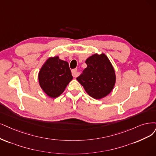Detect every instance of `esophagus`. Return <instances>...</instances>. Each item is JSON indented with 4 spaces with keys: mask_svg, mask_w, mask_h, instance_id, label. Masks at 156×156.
I'll return each mask as SVG.
<instances>
[{
    "mask_svg": "<svg viewBox=\"0 0 156 156\" xmlns=\"http://www.w3.org/2000/svg\"><path fill=\"white\" fill-rule=\"evenodd\" d=\"M71 72H72V75L73 77H76L78 76V70L76 69H73Z\"/></svg>",
    "mask_w": 156,
    "mask_h": 156,
    "instance_id": "34e87169",
    "label": "esophagus"
}]
</instances>
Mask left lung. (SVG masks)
Segmentation results:
<instances>
[{"mask_svg":"<svg viewBox=\"0 0 156 156\" xmlns=\"http://www.w3.org/2000/svg\"><path fill=\"white\" fill-rule=\"evenodd\" d=\"M87 67L76 78L88 94L94 99L105 97L112 90L116 75L114 69L105 54L92 55L85 61Z\"/></svg>","mask_w":156,"mask_h":156,"instance_id":"1","label":"left lung"}]
</instances>
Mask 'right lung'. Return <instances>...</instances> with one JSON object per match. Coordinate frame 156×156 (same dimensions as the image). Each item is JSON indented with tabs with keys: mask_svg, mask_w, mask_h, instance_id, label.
<instances>
[{
	"mask_svg": "<svg viewBox=\"0 0 156 156\" xmlns=\"http://www.w3.org/2000/svg\"><path fill=\"white\" fill-rule=\"evenodd\" d=\"M73 79L69 63L58 56L50 58L40 69L38 80L40 87L49 97L59 96Z\"/></svg>",
	"mask_w": 156,
	"mask_h": 156,
	"instance_id": "add662e5",
	"label": "right lung"
}]
</instances>
